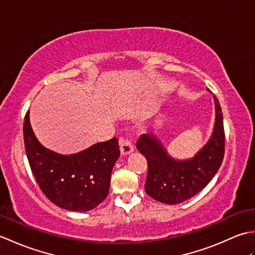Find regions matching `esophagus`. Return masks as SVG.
<instances>
[{
    "label": "esophagus",
    "mask_w": 255,
    "mask_h": 255,
    "mask_svg": "<svg viewBox=\"0 0 255 255\" xmlns=\"http://www.w3.org/2000/svg\"><path fill=\"white\" fill-rule=\"evenodd\" d=\"M121 151L122 154L126 155L133 151V144L130 139L128 138H122L121 139Z\"/></svg>",
    "instance_id": "34e87169"
}]
</instances>
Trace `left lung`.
<instances>
[{"label": "left lung", "instance_id": "1", "mask_svg": "<svg viewBox=\"0 0 255 255\" xmlns=\"http://www.w3.org/2000/svg\"><path fill=\"white\" fill-rule=\"evenodd\" d=\"M215 107L216 122L211 138L192 159H172L153 133L142 134L138 139L137 149L148 161L144 191L150 197L164 204H180L195 196L213 180L225 155L223 113L216 97Z\"/></svg>", "mask_w": 255, "mask_h": 255}]
</instances>
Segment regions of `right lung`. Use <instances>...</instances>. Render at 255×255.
I'll return each mask as SVG.
<instances>
[{
    "label": "right lung",
    "mask_w": 255,
    "mask_h": 255,
    "mask_svg": "<svg viewBox=\"0 0 255 255\" xmlns=\"http://www.w3.org/2000/svg\"><path fill=\"white\" fill-rule=\"evenodd\" d=\"M23 132L31 172L50 202L67 210L89 211L107 197L112 170L121 155L116 137L75 154L56 153L42 147L35 137L29 111L25 115Z\"/></svg>",
    "instance_id": "right-lung-1"
}]
</instances>
